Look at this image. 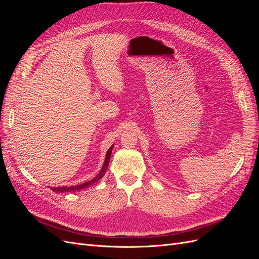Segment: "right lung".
<instances>
[{"instance_id": "obj_1", "label": "right lung", "mask_w": 259, "mask_h": 259, "mask_svg": "<svg viewBox=\"0 0 259 259\" xmlns=\"http://www.w3.org/2000/svg\"><path fill=\"white\" fill-rule=\"evenodd\" d=\"M112 147L109 148V150L106 154V160H105V163L103 167H101V170L99 171V174L94 177L92 180H90V182H86V183H83L81 185H77V186H71V187H57V188H52V190L54 192H76V191H80V190H83L85 189V188H89L91 187L92 185H94L95 183H97L98 180H100L101 178L104 177L105 173H106V169L108 167V164H109V161H110V156H111V152H112Z\"/></svg>"}]
</instances>
